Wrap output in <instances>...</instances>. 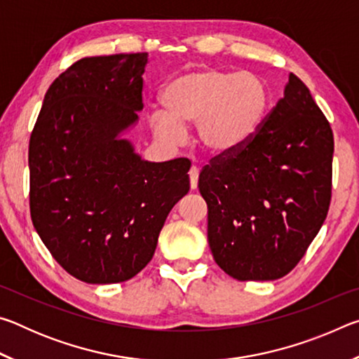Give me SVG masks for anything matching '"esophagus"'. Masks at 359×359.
Masks as SVG:
<instances>
[{
	"instance_id": "obj_1",
	"label": "esophagus",
	"mask_w": 359,
	"mask_h": 359,
	"mask_svg": "<svg viewBox=\"0 0 359 359\" xmlns=\"http://www.w3.org/2000/svg\"><path fill=\"white\" fill-rule=\"evenodd\" d=\"M188 175H190V187L193 190L198 188V177H199V169L196 166H191L190 171H188Z\"/></svg>"
}]
</instances>
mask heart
I'll return each mask as SVG.
<instances>
[{
  "instance_id": "1",
  "label": "heart",
  "mask_w": 359,
  "mask_h": 359,
  "mask_svg": "<svg viewBox=\"0 0 359 359\" xmlns=\"http://www.w3.org/2000/svg\"><path fill=\"white\" fill-rule=\"evenodd\" d=\"M163 111L151 117L154 131L180 142L188 125L209 155L234 154L257 136L271 107V90L257 74L198 68L172 77L160 96Z\"/></svg>"
}]
</instances>
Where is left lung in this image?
<instances>
[{
  "label": "left lung",
  "mask_w": 359,
  "mask_h": 359,
  "mask_svg": "<svg viewBox=\"0 0 359 359\" xmlns=\"http://www.w3.org/2000/svg\"><path fill=\"white\" fill-rule=\"evenodd\" d=\"M332 154L330 121L290 72L257 136L199 174L210 252L228 276L276 280L294 269L330 210Z\"/></svg>",
  "instance_id": "left-lung-1"
}]
</instances>
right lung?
I'll list each match as a JSON object with an SVG mask.
<instances>
[{"mask_svg":"<svg viewBox=\"0 0 359 359\" xmlns=\"http://www.w3.org/2000/svg\"><path fill=\"white\" fill-rule=\"evenodd\" d=\"M149 53L82 58L48 87L29 136V212L57 263L85 283L149 264L190 160L150 163L118 135L144 107Z\"/></svg>","mask_w":359,"mask_h":359,"instance_id":"add662e5","label":"right lung"}]
</instances>
